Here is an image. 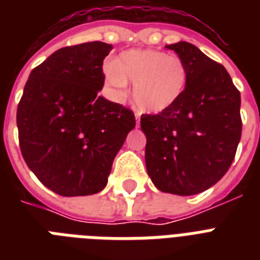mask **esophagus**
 <instances>
[{
  "instance_id": "34e87169",
  "label": "esophagus",
  "mask_w": 260,
  "mask_h": 260,
  "mask_svg": "<svg viewBox=\"0 0 260 260\" xmlns=\"http://www.w3.org/2000/svg\"><path fill=\"white\" fill-rule=\"evenodd\" d=\"M135 118H136V125H139V122H140V116H139V114H136V116H135Z\"/></svg>"
}]
</instances>
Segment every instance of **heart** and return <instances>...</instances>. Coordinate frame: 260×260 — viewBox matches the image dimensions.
Listing matches in <instances>:
<instances>
[{"mask_svg":"<svg viewBox=\"0 0 260 260\" xmlns=\"http://www.w3.org/2000/svg\"><path fill=\"white\" fill-rule=\"evenodd\" d=\"M104 74L118 93H124L128 79L134 82V102L147 113H163L177 105L187 83L182 59L159 50L125 51L106 64Z\"/></svg>","mask_w":260,"mask_h":260,"instance_id":"obj_1","label":"heart"}]
</instances>
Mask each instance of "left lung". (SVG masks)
<instances>
[{
  "instance_id": "left-lung-1",
  "label": "left lung",
  "mask_w": 260,
  "mask_h": 260,
  "mask_svg": "<svg viewBox=\"0 0 260 260\" xmlns=\"http://www.w3.org/2000/svg\"><path fill=\"white\" fill-rule=\"evenodd\" d=\"M187 69L182 98L171 109L143 114L146 166L163 193L193 196L228 171L242 138L240 93L225 67L187 42L169 44Z\"/></svg>"
}]
</instances>
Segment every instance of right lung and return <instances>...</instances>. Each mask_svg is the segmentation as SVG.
Listing matches in <instances>:
<instances>
[{
	"mask_svg": "<svg viewBox=\"0 0 260 260\" xmlns=\"http://www.w3.org/2000/svg\"><path fill=\"white\" fill-rule=\"evenodd\" d=\"M112 48L102 42L60 48L35 67L24 87L17 106L22 158L59 196L101 191L136 124L132 110L98 95Z\"/></svg>",
	"mask_w": 260,
	"mask_h": 260,
	"instance_id": "1",
	"label": "right lung"
}]
</instances>
